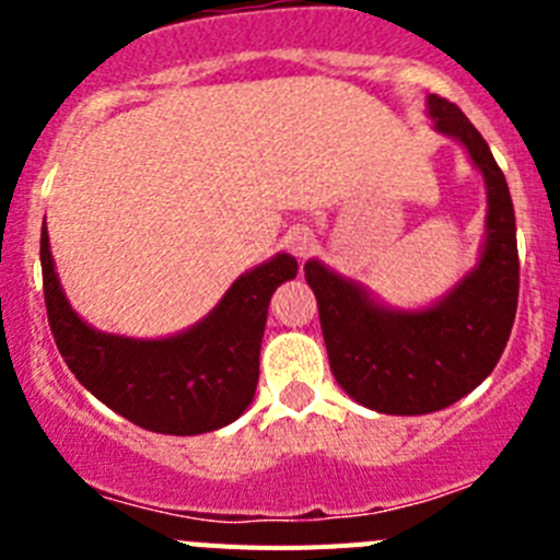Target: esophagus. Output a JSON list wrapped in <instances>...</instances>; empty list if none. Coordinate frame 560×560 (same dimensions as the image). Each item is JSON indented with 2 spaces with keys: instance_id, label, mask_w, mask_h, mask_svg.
I'll use <instances>...</instances> for the list:
<instances>
[{
  "instance_id": "1",
  "label": "esophagus",
  "mask_w": 560,
  "mask_h": 560,
  "mask_svg": "<svg viewBox=\"0 0 560 560\" xmlns=\"http://www.w3.org/2000/svg\"><path fill=\"white\" fill-rule=\"evenodd\" d=\"M316 246V237L311 230H294L289 235V249L294 252L296 257H308Z\"/></svg>"
}]
</instances>
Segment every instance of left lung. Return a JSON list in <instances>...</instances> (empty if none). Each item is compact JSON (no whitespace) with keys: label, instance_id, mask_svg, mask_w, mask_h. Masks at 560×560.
<instances>
[{"label":"left lung","instance_id":"8db88e82","mask_svg":"<svg viewBox=\"0 0 560 560\" xmlns=\"http://www.w3.org/2000/svg\"><path fill=\"white\" fill-rule=\"evenodd\" d=\"M429 114L440 133L465 145L485 176L488 230L479 264L423 311L384 308L319 260L305 264L330 373L361 407L384 415L438 412L479 387L511 339L518 305L516 215L502 167L452 101L429 95Z\"/></svg>","mask_w":560,"mask_h":560}]
</instances>
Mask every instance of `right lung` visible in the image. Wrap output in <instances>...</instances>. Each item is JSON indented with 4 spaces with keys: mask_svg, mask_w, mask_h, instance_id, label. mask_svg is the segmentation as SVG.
I'll list each match as a JSON object with an SVG mask.
<instances>
[{
    "mask_svg": "<svg viewBox=\"0 0 560 560\" xmlns=\"http://www.w3.org/2000/svg\"><path fill=\"white\" fill-rule=\"evenodd\" d=\"M42 275L49 330L83 387L148 432L185 438L226 427L252 404L269 300L277 285L296 277V260L280 252L255 266L199 325L167 339H128L89 328L58 283L47 226Z\"/></svg>",
    "mask_w": 560,
    "mask_h": 560,
    "instance_id": "add662e5",
    "label": "right lung"
}]
</instances>
